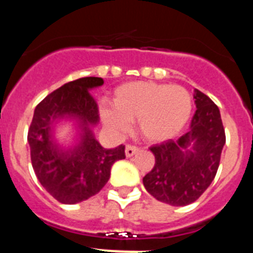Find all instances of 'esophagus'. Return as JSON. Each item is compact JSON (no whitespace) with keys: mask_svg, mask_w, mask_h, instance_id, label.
Returning <instances> with one entry per match:
<instances>
[{"mask_svg":"<svg viewBox=\"0 0 253 253\" xmlns=\"http://www.w3.org/2000/svg\"><path fill=\"white\" fill-rule=\"evenodd\" d=\"M138 151H139L138 147L129 144V146H126V148H125V156H126V157H131V156H134L135 153H138Z\"/></svg>","mask_w":253,"mask_h":253,"instance_id":"esophagus-1","label":"esophagus"}]
</instances>
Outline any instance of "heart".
I'll return each mask as SVG.
<instances>
[{
  "label": "heart",
  "instance_id": "obj_1",
  "mask_svg": "<svg viewBox=\"0 0 253 253\" xmlns=\"http://www.w3.org/2000/svg\"><path fill=\"white\" fill-rule=\"evenodd\" d=\"M113 106H102L100 118L111 133L128 130L135 122L138 133L149 143H162L175 138L189 122L193 99L181 86L129 82L119 86Z\"/></svg>",
  "mask_w": 253,
  "mask_h": 253
}]
</instances>
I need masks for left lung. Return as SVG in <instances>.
Masks as SVG:
<instances>
[{
  "label": "left lung",
  "instance_id": "1",
  "mask_svg": "<svg viewBox=\"0 0 253 253\" xmlns=\"http://www.w3.org/2000/svg\"><path fill=\"white\" fill-rule=\"evenodd\" d=\"M196 111L190 130L177 140L151 147L156 162L143 177L158 202L184 207L198 200L218 171L225 133L219 109L202 91L194 90Z\"/></svg>",
  "mask_w": 253,
  "mask_h": 253
}]
</instances>
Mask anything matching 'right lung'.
I'll return each instance as SVG.
<instances>
[{"label": "right lung", "mask_w": 253, "mask_h": 253, "mask_svg": "<svg viewBox=\"0 0 253 253\" xmlns=\"http://www.w3.org/2000/svg\"><path fill=\"white\" fill-rule=\"evenodd\" d=\"M104 84L100 77H84L49 93L35 107L28 133L31 165L42 186L62 204H77L96 195L110 178L111 166L125 158V147L106 149L93 135L99 107L90 91ZM60 120L73 121L75 144L63 147L54 135Z\"/></svg>", "instance_id": "right-lung-1"}]
</instances>
